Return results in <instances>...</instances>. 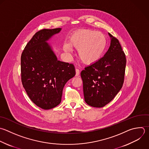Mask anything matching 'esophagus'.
Segmentation results:
<instances>
[{
    "mask_svg": "<svg viewBox=\"0 0 149 149\" xmlns=\"http://www.w3.org/2000/svg\"><path fill=\"white\" fill-rule=\"evenodd\" d=\"M80 74V70L78 69H76V76H78Z\"/></svg>",
    "mask_w": 149,
    "mask_h": 149,
    "instance_id": "34e87169",
    "label": "esophagus"
}]
</instances>
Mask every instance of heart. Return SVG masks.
<instances>
[{"label":"heart","mask_w":149,"mask_h":149,"mask_svg":"<svg viewBox=\"0 0 149 149\" xmlns=\"http://www.w3.org/2000/svg\"><path fill=\"white\" fill-rule=\"evenodd\" d=\"M107 45L105 35L100 31L89 29L78 31L72 37L69 42L64 45V49L72 52V47L79 49V56L85 63L91 64L102 56Z\"/></svg>","instance_id":"obj_1"}]
</instances>
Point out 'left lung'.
Segmentation results:
<instances>
[{"instance_id": "obj_1", "label": "left lung", "mask_w": 149, "mask_h": 149, "mask_svg": "<svg viewBox=\"0 0 149 149\" xmlns=\"http://www.w3.org/2000/svg\"><path fill=\"white\" fill-rule=\"evenodd\" d=\"M110 47L104 56L86 67L80 75L86 102L101 108L111 101L121 89L126 67V56L118 39L108 33Z\"/></svg>"}]
</instances>
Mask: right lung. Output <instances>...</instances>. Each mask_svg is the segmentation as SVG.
<instances>
[{
	"instance_id": "right-lung-1",
	"label": "right lung",
	"mask_w": 149,
	"mask_h": 149,
	"mask_svg": "<svg viewBox=\"0 0 149 149\" xmlns=\"http://www.w3.org/2000/svg\"><path fill=\"white\" fill-rule=\"evenodd\" d=\"M61 30L38 31L27 43L21 56L23 86L31 100L44 109H52L61 103L65 84L76 74L74 65L58 61L47 42Z\"/></svg>"
}]
</instances>
